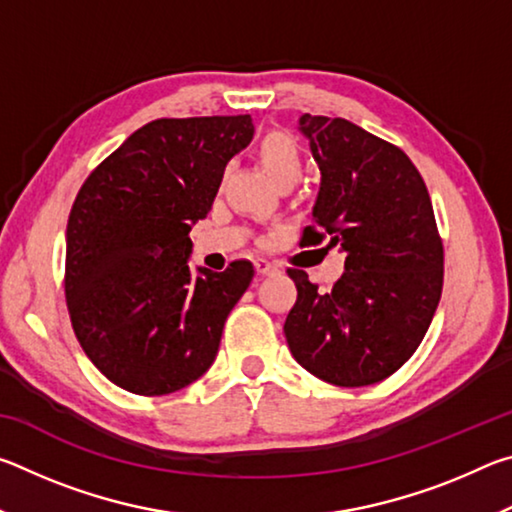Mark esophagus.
Segmentation results:
<instances>
[{"instance_id": "1", "label": "esophagus", "mask_w": 512, "mask_h": 512, "mask_svg": "<svg viewBox=\"0 0 512 512\" xmlns=\"http://www.w3.org/2000/svg\"><path fill=\"white\" fill-rule=\"evenodd\" d=\"M255 271H257V275H275L277 266L273 262H268V259H257Z\"/></svg>"}]
</instances>
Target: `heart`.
Returning <instances> with one entry per match:
<instances>
[{"label":"heart","instance_id":"obj_1","mask_svg":"<svg viewBox=\"0 0 512 512\" xmlns=\"http://www.w3.org/2000/svg\"><path fill=\"white\" fill-rule=\"evenodd\" d=\"M259 160H262L264 169L271 173L277 185L284 183H298L302 176V167H305V160H302V151L298 142L293 140L291 135L273 131L262 137V142L257 146Z\"/></svg>","mask_w":512,"mask_h":512}]
</instances>
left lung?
Masks as SVG:
<instances>
[{"label": "left lung", "instance_id": "left-lung-1", "mask_svg": "<svg viewBox=\"0 0 512 512\" xmlns=\"http://www.w3.org/2000/svg\"><path fill=\"white\" fill-rule=\"evenodd\" d=\"M298 126L320 169L302 244L329 237L345 271L320 293L289 268L298 300L284 336L293 359L327 384H377L418 350L443 293L431 198L409 155L352 121L302 115Z\"/></svg>", "mask_w": 512, "mask_h": 512}]
</instances>
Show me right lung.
<instances>
[{"instance_id": "obj_1", "label": "right lung", "mask_w": 512, "mask_h": 512, "mask_svg": "<svg viewBox=\"0 0 512 512\" xmlns=\"http://www.w3.org/2000/svg\"><path fill=\"white\" fill-rule=\"evenodd\" d=\"M250 115L155 119L94 169L65 235L76 339L112 384L176 393L207 372L253 264L189 271V230L212 210L225 164L253 140Z\"/></svg>"}]
</instances>
